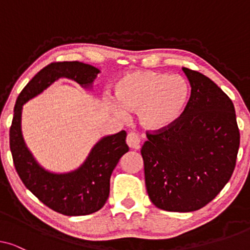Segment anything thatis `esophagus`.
<instances>
[{
    "instance_id": "obj_1",
    "label": "esophagus",
    "mask_w": 250,
    "mask_h": 250,
    "mask_svg": "<svg viewBox=\"0 0 250 250\" xmlns=\"http://www.w3.org/2000/svg\"><path fill=\"white\" fill-rule=\"evenodd\" d=\"M126 142H127L129 148L138 149L140 146V142H141V140H140L139 134H136V133H134V132H131L127 134Z\"/></svg>"
}]
</instances>
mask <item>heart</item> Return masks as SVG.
Masks as SVG:
<instances>
[{
  "label": "heart",
  "instance_id": "heart-1",
  "mask_svg": "<svg viewBox=\"0 0 250 250\" xmlns=\"http://www.w3.org/2000/svg\"><path fill=\"white\" fill-rule=\"evenodd\" d=\"M112 107L121 115L139 110L145 127L159 131L177 119L189 100V86L180 76L152 70H134L121 76L115 84Z\"/></svg>",
  "mask_w": 250,
  "mask_h": 250
}]
</instances>
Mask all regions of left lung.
<instances>
[{
	"instance_id": "obj_1",
	"label": "left lung",
	"mask_w": 250,
	"mask_h": 250,
	"mask_svg": "<svg viewBox=\"0 0 250 250\" xmlns=\"http://www.w3.org/2000/svg\"><path fill=\"white\" fill-rule=\"evenodd\" d=\"M191 95L168 127L146 131L141 155L156 207L188 213L209 204L233 173L240 145L234 105L207 76L183 68Z\"/></svg>"
}]
</instances>
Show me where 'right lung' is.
Returning <instances> with one entry per match:
<instances>
[{
	"label": "right lung",
	"instance_id": "right-lung-1",
	"mask_svg": "<svg viewBox=\"0 0 250 250\" xmlns=\"http://www.w3.org/2000/svg\"><path fill=\"white\" fill-rule=\"evenodd\" d=\"M99 69L78 61L52 62L41 69L17 99L10 127V150L20 180L37 199L67 216L95 213L104 207L110 191V176L121 157L128 151L126 132L105 136L92 149L86 162L75 172L53 174L43 169L26 148L20 128L22 105L60 77L90 86Z\"/></svg>",
	"mask_w": 250,
	"mask_h": 250
}]
</instances>
